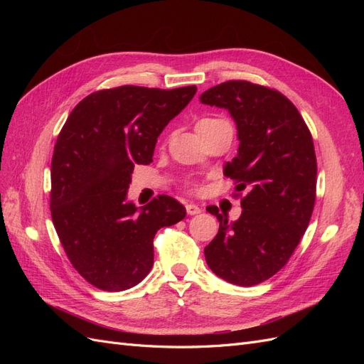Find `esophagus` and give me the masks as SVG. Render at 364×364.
<instances>
[{
	"instance_id": "34e87169",
	"label": "esophagus",
	"mask_w": 364,
	"mask_h": 364,
	"mask_svg": "<svg viewBox=\"0 0 364 364\" xmlns=\"http://www.w3.org/2000/svg\"><path fill=\"white\" fill-rule=\"evenodd\" d=\"M186 208V213H188L190 215H197L202 213V208L199 205H194V203H188L185 206Z\"/></svg>"
}]
</instances>
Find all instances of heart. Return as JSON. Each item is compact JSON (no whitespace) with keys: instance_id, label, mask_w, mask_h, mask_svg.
Listing matches in <instances>:
<instances>
[{"instance_id":"1","label":"heart","mask_w":364,"mask_h":364,"mask_svg":"<svg viewBox=\"0 0 364 364\" xmlns=\"http://www.w3.org/2000/svg\"><path fill=\"white\" fill-rule=\"evenodd\" d=\"M217 118H202L200 121H199V124L197 126H200V124H205V123H211V121H215Z\"/></svg>"}]
</instances>
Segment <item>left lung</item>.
Instances as JSON below:
<instances>
[{
  "label": "left lung",
  "instance_id": "left-lung-1",
  "mask_svg": "<svg viewBox=\"0 0 364 364\" xmlns=\"http://www.w3.org/2000/svg\"><path fill=\"white\" fill-rule=\"evenodd\" d=\"M200 102L228 109L235 119L238 155L225 176L237 183L235 196L248 190L234 223L217 206L206 208L220 228L205 258L217 277L250 287L289 262L310 223L317 181L313 136L296 106L269 86L229 80L205 91Z\"/></svg>",
  "mask_w": 364,
  "mask_h": 364
}]
</instances>
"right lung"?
Returning <instances> with one entry per match:
<instances>
[{"label": "right lung", "mask_w": 364, "mask_h": 364, "mask_svg": "<svg viewBox=\"0 0 364 364\" xmlns=\"http://www.w3.org/2000/svg\"><path fill=\"white\" fill-rule=\"evenodd\" d=\"M197 87L124 85L95 91L77 105L51 159L50 211L73 267L94 287L123 291L147 277L153 238L185 218V208L158 196L138 211L126 202L136 164H150L164 127Z\"/></svg>", "instance_id": "1"}]
</instances>
